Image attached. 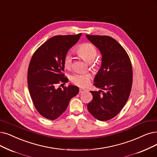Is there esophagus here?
<instances>
[{"label": "esophagus", "instance_id": "1", "mask_svg": "<svg viewBox=\"0 0 157 157\" xmlns=\"http://www.w3.org/2000/svg\"><path fill=\"white\" fill-rule=\"evenodd\" d=\"M87 91V90L84 89V88H80V90H79V92L80 93H84V92Z\"/></svg>", "mask_w": 157, "mask_h": 157}]
</instances>
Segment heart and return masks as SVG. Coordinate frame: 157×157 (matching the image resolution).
<instances>
[{
    "label": "heart",
    "instance_id": "1",
    "mask_svg": "<svg viewBox=\"0 0 157 157\" xmlns=\"http://www.w3.org/2000/svg\"><path fill=\"white\" fill-rule=\"evenodd\" d=\"M76 52L78 56L84 59L87 63L93 64V61L97 57V50L91 44L84 43L80 45L76 49ZM64 66L70 70L72 66V57L70 54H67L64 59ZM90 79L89 74L73 73L70 76L71 82L80 87H85L88 84Z\"/></svg>",
    "mask_w": 157,
    "mask_h": 157
}]
</instances>
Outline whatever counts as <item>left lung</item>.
<instances>
[{
    "instance_id": "8db88e82",
    "label": "left lung",
    "mask_w": 157,
    "mask_h": 157,
    "mask_svg": "<svg viewBox=\"0 0 157 157\" xmlns=\"http://www.w3.org/2000/svg\"><path fill=\"white\" fill-rule=\"evenodd\" d=\"M86 37L102 55L101 67L93 84L100 90L90 91L93 100L87 108L97 120L106 121L115 117L128 101L133 82L132 66L126 50L113 38Z\"/></svg>"
}]
</instances>
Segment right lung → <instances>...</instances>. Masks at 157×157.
Masks as SVG:
<instances>
[{
	"label": "right lung",
	"mask_w": 157,
	"mask_h": 157,
	"mask_svg": "<svg viewBox=\"0 0 157 157\" xmlns=\"http://www.w3.org/2000/svg\"><path fill=\"white\" fill-rule=\"evenodd\" d=\"M80 36L81 33L53 36L36 50L31 59L28 71L30 96L36 109L49 120L59 118L66 111L70 100L79 92L76 86L57 88L56 85L67 82L62 73L64 59Z\"/></svg>",
	"instance_id": "obj_1"
}]
</instances>
